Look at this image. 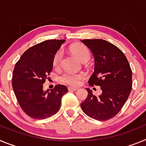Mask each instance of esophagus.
<instances>
[{"mask_svg":"<svg viewBox=\"0 0 146 146\" xmlns=\"http://www.w3.org/2000/svg\"><path fill=\"white\" fill-rule=\"evenodd\" d=\"M68 90L69 91H77V90H78V88H72V87H69L68 88Z\"/></svg>","mask_w":146,"mask_h":146,"instance_id":"34e87169","label":"esophagus"}]
</instances>
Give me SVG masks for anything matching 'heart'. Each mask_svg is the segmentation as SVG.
<instances>
[{
  "mask_svg": "<svg viewBox=\"0 0 146 146\" xmlns=\"http://www.w3.org/2000/svg\"><path fill=\"white\" fill-rule=\"evenodd\" d=\"M72 52L77 58L82 62H88L91 57V54L88 49L83 44H77L72 47ZM63 52L61 50H58L55 52L52 59V65L55 68H58L60 66ZM83 73H75L72 72H66L60 77V80L62 83L69 86H78L82 80L85 78Z\"/></svg>",
  "mask_w": 146,
  "mask_h": 146,
  "instance_id": "b5f03b06",
  "label": "heart"
}]
</instances>
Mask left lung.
<instances>
[{
    "label": "left lung",
    "mask_w": 146,
    "mask_h": 146,
    "mask_svg": "<svg viewBox=\"0 0 146 146\" xmlns=\"http://www.w3.org/2000/svg\"><path fill=\"white\" fill-rule=\"evenodd\" d=\"M81 42L93 52L95 69L88 80L98 86L102 93L94 95L87 88L88 96L81 109L88 116L108 121L120 112L128 99L132 88V72L123 52L115 45L103 39H83Z\"/></svg>",
    "instance_id": "left-lung-1"
}]
</instances>
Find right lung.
Segmentation results:
<instances>
[{"mask_svg":"<svg viewBox=\"0 0 146 146\" xmlns=\"http://www.w3.org/2000/svg\"><path fill=\"white\" fill-rule=\"evenodd\" d=\"M66 40L50 39L33 45L15 64L12 88L23 112L33 119H45L57 113L62 96L68 91L63 85L43 91V84L52 71V59Z\"/></svg>","mask_w":146,"mask_h":146,"instance_id":"add662e5","label":"right lung"}]
</instances>
